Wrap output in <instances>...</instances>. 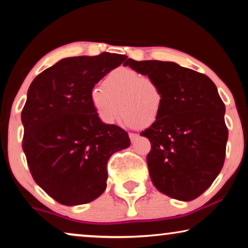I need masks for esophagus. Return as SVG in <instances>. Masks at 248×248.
<instances>
[{
    "mask_svg": "<svg viewBox=\"0 0 248 248\" xmlns=\"http://www.w3.org/2000/svg\"><path fill=\"white\" fill-rule=\"evenodd\" d=\"M128 137H130V140H131V142H134V141L137 140V139H138V134H135V133H130V134H128Z\"/></svg>",
    "mask_w": 248,
    "mask_h": 248,
    "instance_id": "34e87169",
    "label": "esophagus"
}]
</instances>
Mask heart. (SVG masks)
Segmentation results:
<instances>
[{"label": "heart", "mask_w": 248, "mask_h": 248, "mask_svg": "<svg viewBox=\"0 0 248 248\" xmlns=\"http://www.w3.org/2000/svg\"><path fill=\"white\" fill-rule=\"evenodd\" d=\"M90 99L104 123L114 124L123 111V121L128 127L154 124L164 105L158 84L127 67H120L108 74L104 88L94 87L91 90Z\"/></svg>", "instance_id": "1"}]
</instances>
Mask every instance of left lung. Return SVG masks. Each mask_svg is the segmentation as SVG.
Returning a JSON list of instances; mask_svg holds the SVG:
<instances>
[{
    "label": "left lung",
    "instance_id": "8db88e82",
    "mask_svg": "<svg viewBox=\"0 0 248 248\" xmlns=\"http://www.w3.org/2000/svg\"><path fill=\"white\" fill-rule=\"evenodd\" d=\"M124 65L154 80L164 97L160 116L140 134L151 142L152 184L179 201L199 198L221 170L228 140L226 107L216 84L174 62L127 59Z\"/></svg>",
    "mask_w": 248,
    "mask_h": 248
}]
</instances>
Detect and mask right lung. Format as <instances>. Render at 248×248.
I'll return each instance as SVG.
<instances>
[{
    "instance_id": "add662e5",
    "label": "right lung",
    "mask_w": 248,
    "mask_h": 248,
    "mask_svg": "<svg viewBox=\"0 0 248 248\" xmlns=\"http://www.w3.org/2000/svg\"><path fill=\"white\" fill-rule=\"evenodd\" d=\"M125 60L106 52L66 57L30 84L22 149L37 185L61 204H86L103 194L108 160L130 147L127 132L101 122L90 99L94 84Z\"/></svg>"
}]
</instances>
